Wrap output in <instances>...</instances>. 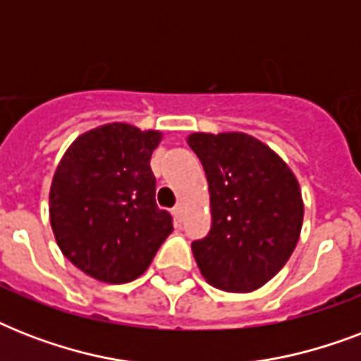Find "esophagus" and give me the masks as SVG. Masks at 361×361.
Here are the masks:
<instances>
[{
  "instance_id": "obj_1",
  "label": "esophagus",
  "mask_w": 361,
  "mask_h": 361,
  "mask_svg": "<svg viewBox=\"0 0 361 361\" xmlns=\"http://www.w3.org/2000/svg\"><path fill=\"white\" fill-rule=\"evenodd\" d=\"M172 214H174V217H176V221H181L183 219V214H185V206H183V204H176V208L172 209Z\"/></svg>"
}]
</instances>
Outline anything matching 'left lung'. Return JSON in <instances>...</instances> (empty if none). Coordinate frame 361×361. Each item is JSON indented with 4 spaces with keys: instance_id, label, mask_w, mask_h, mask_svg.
Returning a JSON list of instances; mask_svg holds the SVG:
<instances>
[{
    "instance_id": "obj_1",
    "label": "left lung",
    "mask_w": 361,
    "mask_h": 361,
    "mask_svg": "<svg viewBox=\"0 0 361 361\" xmlns=\"http://www.w3.org/2000/svg\"><path fill=\"white\" fill-rule=\"evenodd\" d=\"M187 144L202 161L212 208V231L191 245L198 269L221 290H257L300 240L303 198L296 176L245 133H192Z\"/></svg>"
}]
</instances>
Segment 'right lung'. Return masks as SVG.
I'll return each instance as SVG.
<instances>
[{
  "label": "right lung",
  "mask_w": 361,
  "mask_h": 361,
  "mask_svg": "<svg viewBox=\"0 0 361 361\" xmlns=\"http://www.w3.org/2000/svg\"><path fill=\"white\" fill-rule=\"evenodd\" d=\"M161 130L99 125L76 138L54 172L50 225L65 258L93 279L121 285L140 277L174 231L157 208L149 169Z\"/></svg>",
  "instance_id": "right-lung-1"
}]
</instances>
